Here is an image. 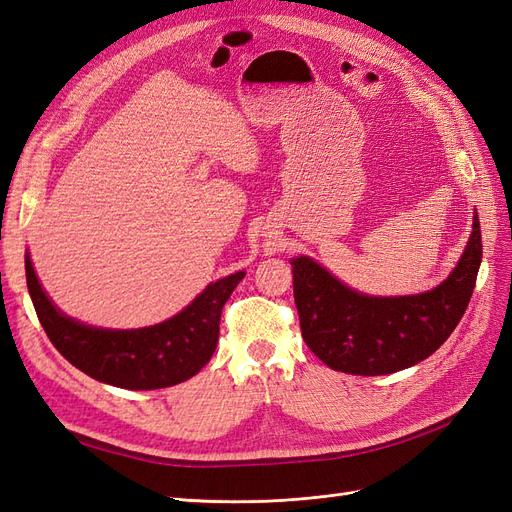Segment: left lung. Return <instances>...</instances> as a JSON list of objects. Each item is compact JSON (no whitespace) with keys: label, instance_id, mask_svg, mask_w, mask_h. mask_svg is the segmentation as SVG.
I'll use <instances>...</instances> for the list:
<instances>
[{"label":"left lung","instance_id":"left-lung-1","mask_svg":"<svg viewBox=\"0 0 512 512\" xmlns=\"http://www.w3.org/2000/svg\"><path fill=\"white\" fill-rule=\"evenodd\" d=\"M483 258L474 211L472 235L442 284L421 294L371 297L337 280L314 258L290 260L305 344L335 371L384 376L425 361L466 314Z\"/></svg>","mask_w":512,"mask_h":512}]
</instances>
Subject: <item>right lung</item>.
I'll return each mask as SVG.
<instances>
[{
    "label": "right lung",
    "instance_id": "1",
    "mask_svg": "<svg viewBox=\"0 0 512 512\" xmlns=\"http://www.w3.org/2000/svg\"><path fill=\"white\" fill-rule=\"evenodd\" d=\"M29 297L51 344L83 374L128 391H153L190 380L215 352L222 307L245 271L211 282L179 314L143 329H102L66 316L51 301L25 252Z\"/></svg>",
    "mask_w": 512,
    "mask_h": 512
}]
</instances>
